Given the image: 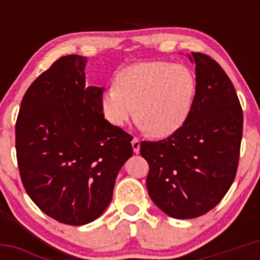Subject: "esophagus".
<instances>
[{"label": "esophagus", "mask_w": 260, "mask_h": 260, "mask_svg": "<svg viewBox=\"0 0 260 260\" xmlns=\"http://www.w3.org/2000/svg\"><path fill=\"white\" fill-rule=\"evenodd\" d=\"M132 147H133V151H135V153H138V152H140L141 142L137 137H135L132 140Z\"/></svg>", "instance_id": "obj_1"}]
</instances>
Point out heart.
Returning <instances> with one entry per match:
<instances>
[{"label": "heart", "instance_id": "heart-1", "mask_svg": "<svg viewBox=\"0 0 260 260\" xmlns=\"http://www.w3.org/2000/svg\"><path fill=\"white\" fill-rule=\"evenodd\" d=\"M196 86L195 74L187 65L136 62L120 69L114 85L103 91L102 111L107 120L117 127L137 114L142 129L154 138H166L176 133L187 119Z\"/></svg>", "mask_w": 260, "mask_h": 260}]
</instances>
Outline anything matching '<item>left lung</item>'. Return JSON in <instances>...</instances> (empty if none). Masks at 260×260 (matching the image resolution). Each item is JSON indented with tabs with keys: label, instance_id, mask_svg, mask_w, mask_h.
Listing matches in <instances>:
<instances>
[{
	"label": "left lung",
	"instance_id": "left-lung-1",
	"mask_svg": "<svg viewBox=\"0 0 260 260\" xmlns=\"http://www.w3.org/2000/svg\"><path fill=\"white\" fill-rule=\"evenodd\" d=\"M196 95L182 127L157 142H141L148 162L149 198L175 219H193L214 209L237 176L243 111L232 80L209 55L191 52Z\"/></svg>",
	"mask_w": 260,
	"mask_h": 260
}]
</instances>
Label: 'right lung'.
Instances as JSON below:
<instances>
[{"label": "right lung", "instance_id": "add662e5", "mask_svg": "<svg viewBox=\"0 0 260 260\" xmlns=\"http://www.w3.org/2000/svg\"><path fill=\"white\" fill-rule=\"evenodd\" d=\"M85 56L57 59L28 86L16 120V157L31 200L56 221L84 225L113 196L133 137L104 119V88L85 85Z\"/></svg>", "mask_w": 260, "mask_h": 260}]
</instances>
